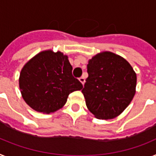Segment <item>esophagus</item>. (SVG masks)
I'll return each instance as SVG.
<instances>
[{"label":"esophagus","mask_w":156,"mask_h":156,"mask_svg":"<svg viewBox=\"0 0 156 156\" xmlns=\"http://www.w3.org/2000/svg\"><path fill=\"white\" fill-rule=\"evenodd\" d=\"M79 80L81 82V83H82V84H84V83H85V79H84V77L83 76H81V77H80L79 78Z\"/></svg>","instance_id":"1"}]
</instances>
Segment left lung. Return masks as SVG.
Instances as JSON below:
<instances>
[{
  "label": "left lung",
  "instance_id": "obj_1",
  "mask_svg": "<svg viewBox=\"0 0 156 156\" xmlns=\"http://www.w3.org/2000/svg\"><path fill=\"white\" fill-rule=\"evenodd\" d=\"M82 93L88 110L100 119H110L125 110L136 93V74L124 58L111 52L88 60Z\"/></svg>",
  "mask_w": 156,
  "mask_h": 156
}]
</instances>
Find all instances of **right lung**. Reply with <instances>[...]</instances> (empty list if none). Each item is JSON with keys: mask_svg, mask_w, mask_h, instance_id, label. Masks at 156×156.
<instances>
[{"mask_svg": "<svg viewBox=\"0 0 156 156\" xmlns=\"http://www.w3.org/2000/svg\"><path fill=\"white\" fill-rule=\"evenodd\" d=\"M68 56L43 51L24 64L19 78L24 100L33 110L49 114L66 104L69 95L83 88L73 76Z\"/></svg>", "mask_w": 156, "mask_h": 156, "instance_id": "right-lung-1", "label": "right lung"}]
</instances>
